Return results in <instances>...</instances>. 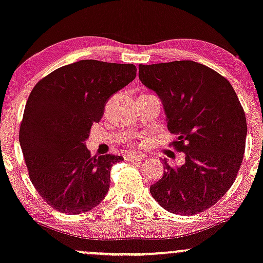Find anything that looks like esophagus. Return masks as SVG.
I'll return each instance as SVG.
<instances>
[{"label":"esophagus","mask_w":263,"mask_h":263,"mask_svg":"<svg viewBox=\"0 0 263 263\" xmlns=\"http://www.w3.org/2000/svg\"><path fill=\"white\" fill-rule=\"evenodd\" d=\"M146 158L145 155H127L125 157V160L128 162H138V161H144Z\"/></svg>","instance_id":"esophagus-1"}]
</instances>
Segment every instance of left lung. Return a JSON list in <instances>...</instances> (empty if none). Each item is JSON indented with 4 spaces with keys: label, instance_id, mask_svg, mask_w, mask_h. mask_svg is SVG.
I'll list each match as a JSON object with an SVG mask.
<instances>
[{
    "label": "left lung",
    "instance_id": "1",
    "mask_svg": "<svg viewBox=\"0 0 263 263\" xmlns=\"http://www.w3.org/2000/svg\"><path fill=\"white\" fill-rule=\"evenodd\" d=\"M139 80L160 96L181 167L163 161L150 193L168 212H204L230 190L243 161L247 120L230 82L193 61L139 64Z\"/></svg>",
    "mask_w": 263,
    "mask_h": 263
}]
</instances>
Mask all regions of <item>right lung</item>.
Segmentation results:
<instances>
[{
	"instance_id": "add662e5",
	"label": "right lung",
	"mask_w": 263,
	"mask_h": 263,
	"mask_svg": "<svg viewBox=\"0 0 263 263\" xmlns=\"http://www.w3.org/2000/svg\"><path fill=\"white\" fill-rule=\"evenodd\" d=\"M136 73L133 64L83 59L56 69L32 89L19 140L33 186L54 210L83 213L106 197L110 168L124 158L91 156L84 142L108 99Z\"/></svg>"
}]
</instances>
